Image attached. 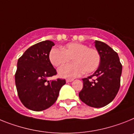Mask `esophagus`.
<instances>
[{
	"label": "esophagus",
	"mask_w": 134,
	"mask_h": 134,
	"mask_svg": "<svg viewBox=\"0 0 134 134\" xmlns=\"http://www.w3.org/2000/svg\"><path fill=\"white\" fill-rule=\"evenodd\" d=\"M73 80H74L73 79H67V80H66V82L68 83V82H72Z\"/></svg>",
	"instance_id": "obj_1"
}]
</instances>
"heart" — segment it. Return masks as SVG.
<instances>
[{
  "mask_svg": "<svg viewBox=\"0 0 134 134\" xmlns=\"http://www.w3.org/2000/svg\"><path fill=\"white\" fill-rule=\"evenodd\" d=\"M72 63L64 65L58 69V75L65 78H74L83 73L95 71L101 62L100 54L95 48H88L80 43H69L62 47L61 50L54 48L49 53V60L56 67H60L69 62Z\"/></svg>",
  "mask_w": 134,
  "mask_h": 134,
  "instance_id": "obj_1",
  "label": "heart"
}]
</instances>
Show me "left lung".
<instances>
[{
    "instance_id": "obj_1",
    "label": "left lung",
    "mask_w": 134,
    "mask_h": 134,
    "mask_svg": "<svg viewBox=\"0 0 134 134\" xmlns=\"http://www.w3.org/2000/svg\"><path fill=\"white\" fill-rule=\"evenodd\" d=\"M95 43L101 62L92 76L82 79L83 88L79 97L91 107L101 108L110 103L119 91L122 65L118 54L110 46L99 41Z\"/></svg>"
}]
</instances>
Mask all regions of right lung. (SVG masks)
I'll list each match as a JSON object with an SVG mask.
<instances>
[{"instance_id": "add662e5", "label": "right lung", "mask_w": 134, "mask_h": 134, "mask_svg": "<svg viewBox=\"0 0 134 134\" xmlns=\"http://www.w3.org/2000/svg\"><path fill=\"white\" fill-rule=\"evenodd\" d=\"M52 41L46 40L33 45L20 57L15 74L19 98L24 106L33 111L50 108L57 101L59 91L66 81L47 78L57 72L49 60Z\"/></svg>"}]
</instances>
